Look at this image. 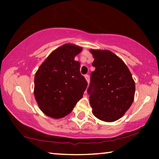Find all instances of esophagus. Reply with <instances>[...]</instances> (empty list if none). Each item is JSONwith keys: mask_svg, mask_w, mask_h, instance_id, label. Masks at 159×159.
<instances>
[{"mask_svg": "<svg viewBox=\"0 0 159 159\" xmlns=\"http://www.w3.org/2000/svg\"><path fill=\"white\" fill-rule=\"evenodd\" d=\"M85 80H86V81L88 82V83H89V82H90V76H89V75H85Z\"/></svg>", "mask_w": 159, "mask_h": 159, "instance_id": "obj_1", "label": "esophagus"}]
</instances>
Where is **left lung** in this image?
<instances>
[{
  "mask_svg": "<svg viewBox=\"0 0 159 159\" xmlns=\"http://www.w3.org/2000/svg\"><path fill=\"white\" fill-rule=\"evenodd\" d=\"M90 52L95 67L88 89L93 114L103 121H116L133 104L134 81L124 61L111 51L90 49Z\"/></svg>",
  "mask_w": 159,
  "mask_h": 159,
  "instance_id": "8db88e82",
  "label": "left lung"
}]
</instances>
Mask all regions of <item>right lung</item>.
<instances>
[{"mask_svg":"<svg viewBox=\"0 0 159 159\" xmlns=\"http://www.w3.org/2000/svg\"><path fill=\"white\" fill-rule=\"evenodd\" d=\"M83 48L66 43L53 50L34 77V97L42 112L50 118L68 115L82 98L88 83L74 58Z\"/></svg>","mask_w":159,"mask_h":159,"instance_id":"right-lung-1","label":"right lung"}]
</instances>
